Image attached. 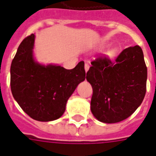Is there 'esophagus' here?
<instances>
[{
  "label": "esophagus",
  "mask_w": 156,
  "mask_h": 156,
  "mask_svg": "<svg viewBox=\"0 0 156 156\" xmlns=\"http://www.w3.org/2000/svg\"><path fill=\"white\" fill-rule=\"evenodd\" d=\"M89 67H90L89 63H85V65H84V69H85V71H86V72H87V71H88V69H89Z\"/></svg>",
  "instance_id": "1"
}]
</instances>
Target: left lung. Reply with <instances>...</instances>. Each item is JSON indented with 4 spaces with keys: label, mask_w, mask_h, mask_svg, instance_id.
I'll return each mask as SVG.
<instances>
[{
    "label": "left lung",
    "mask_w": 156,
    "mask_h": 156,
    "mask_svg": "<svg viewBox=\"0 0 156 156\" xmlns=\"http://www.w3.org/2000/svg\"><path fill=\"white\" fill-rule=\"evenodd\" d=\"M91 64L86 78L93 87V116L104 123L126 119L146 95L147 68L141 48L129 47L115 60L101 56Z\"/></svg>",
    "instance_id": "8db88e82"
}]
</instances>
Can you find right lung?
<instances>
[{"label": "right lung", "mask_w": 156, "mask_h": 156, "mask_svg": "<svg viewBox=\"0 0 156 156\" xmlns=\"http://www.w3.org/2000/svg\"><path fill=\"white\" fill-rule=\"evenodd\" d=\"M34 34L20 43L11 66L10 88L15 100L25 113L40 122L59 118L64 112L68 99L85 80L84 62L73 69L59 65H42L33 55Z\"/></svg>", "instance_id": "1"}]
</instances>
